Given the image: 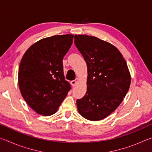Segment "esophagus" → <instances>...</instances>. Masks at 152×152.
<instances>
[{"label": "esophagus", "mask_w": 152, "mask_h": 152, "mask_svg": "<svg viewBox=\"0 0 152 152\" xmlns=\"http://www.w3.org/2000/svg\"><path fill=\"white\" fill-rule=\"evenodd\" d=\"M78 81H79V79H78V78H76L75 80H74L71 81V84H72V86H76V84L78 83Z\"/></svg>", "instance_id": "obj_1"}]
</instances>
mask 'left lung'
<instances>
[{"mask_svg": "<svg viewBox=\"0 0 152 152\" xmlns=\"http://www.w3.org/2000/svg\"><path fill=\"white\" fill-rule=\"evenodd\" d=\"M74 43L87 66V91L76 101L81 116L96 121L112 113L129 88L131 74L119 50L99 38L74 35Z\"/></svg>", "mask_w": 152, "mask_h": 152, "instance_id": "obj_1", "label": "left lung"}]
</instances>
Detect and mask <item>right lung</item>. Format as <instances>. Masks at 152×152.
<instances>
[{"mask_svg":"<svg viewBox=\"0 0 152 152\" xmlns=\"http://www.w3.org/2000/svg\"><path fill=\"white\" fill-rule=\"evenodd\" d=\"M73 37L66 34L43 38L30 46L23 56L18 72L19 90L37 114H54L71 89L64 77L62 60Z\"/></svg>","mask_w":152,"mask_h":152,"instance_id":"obj_1","label":"right lung"}]
</instances>
